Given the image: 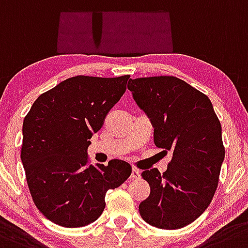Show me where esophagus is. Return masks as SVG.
<instances>
[{
  "mask_svg": "<svg viewBox=\"0 0 248 248\" xmlns=\"http://www.w3.org/2000/svg\"><path fill=\"white\" fill-rule=\"evenodd\" d=\"M140 171L138 170V169L132 168V173H131V178H132V179H138V178H140Z\"/></svg>",
  "mask_w": 248,
  "mask_h": 248,
  "instance_id": "34e87169",
  "label": "esophagus"
}]
</instances>
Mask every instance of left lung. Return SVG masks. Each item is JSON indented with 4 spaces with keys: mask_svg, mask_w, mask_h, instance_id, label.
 Wrapping results in <instances>:
<instances>
[{
    "mask_svg": "<svg viewBox=\"0 0 248 248\" xmlns=\"http://www.w3.org/2000/svg\"><path fill=\"white\" fill-rule=\"evenodd\" d=\"M155 128V144L173 153L168 169L142 171L151 194L140 204L144 221L177 230L210 205L225 158L221 124L210 99L175 77L129 80L127 86Z\"/></svg>",
    "mask_w": 248,
    "mask_h": 248,
    "instance_id": "1",
    "label": "left lung"
}]
</instances>
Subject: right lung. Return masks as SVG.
Instances as JSON below:
<instances>
[{
    "label": "right lung",
    "instance_id": "obj_1",
    "mask_svg": "<svg viewBox=\"0 0 248 248\" xmlns=\"http://www.w3.org/2000/svg\"><path fill=\"white\" fill-rule=\"evenodd\" d=\"M129 75H78L42 93L23 121L21 159L38 210L63 227L97 220L105 195L132 173L124 160L89 163L90 138L126 91Z\"/></svg>",
    "mask_w": 248,
    "mask_h": 248
}]
</instances>
